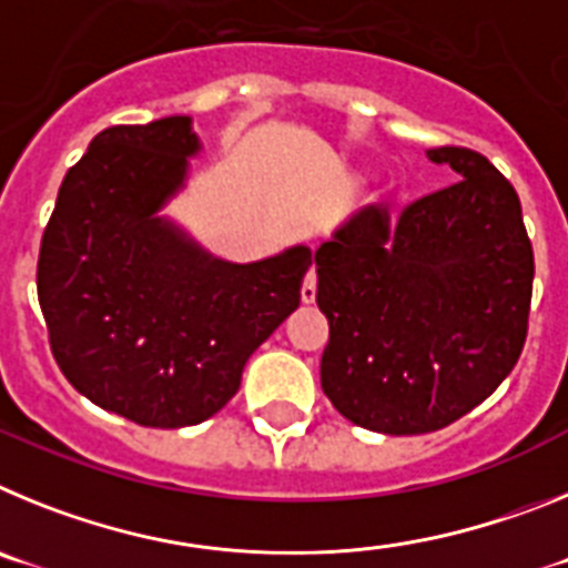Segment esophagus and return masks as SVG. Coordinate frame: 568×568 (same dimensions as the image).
<instances>
[{"label": "esophagus", "mask_w": 568, "mask_h": 568, "mask_svg": "<svg viewBox=\"0 0 568 568\" xmlns=\"http://www.w3.org/2000/svg\"><path fill=\"white\" fill-rule=\"evenodd\" d=\"M315 293H318V278H315V270H310V273L304 275V287H301V301H304V304H313Z\"/></svg>", "instance_id": "esophagus-1"}]
</instances>
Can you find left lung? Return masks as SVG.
Masks as SVG:
<instances>
[{
    "label": "left lung",
    "mask_w": 568,
    "mask_h": 568,
    "mask_svg": "<svg viewBox=\"0 0 568 568\" xmlns=\"http://www.w3.org/2000/svg\"><path fill=\"white\" fill-rule=\"evenodd\" d=\"M426 155L460 182L398 215L364 207L315 250L321 389L384 435L464 418L518 364L529 324L535 255L515 187L475 150Z\"/></svg>",
    "instance_id": "left-lung-1"
}]
</instances>
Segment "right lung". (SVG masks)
I'll use <instances>...</instances> for the list:
<instances>
[{
  "label": "right lung",
  "mask_w": 568,
  "mask_h": 568,
  "mask_svg": "<svg viewBox=\"0 0 568 568\" xmlns=\"http://www.w3.org/2000/svg\"><path fill=\"white\" fill-rule=\"evenodd\" d=\"M199 150L190 115L102 130L64 175L39 250V307L64 378L155 429L202 424L239 393L313 264L301 244L233 264L162 219Z\"/></svg>",
  "instance_id": "right-lung-1"
}]
</instances>
